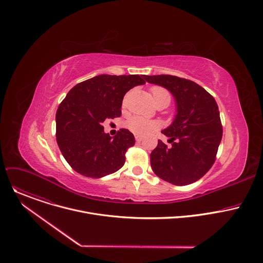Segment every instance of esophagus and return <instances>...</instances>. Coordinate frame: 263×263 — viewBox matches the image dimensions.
<instances>
[{"instance_id": "obj_1", "label": "esophagus", "mask_w": 263, "mask_h": 263, "mask_svg": "<svg viewBox=\"0 0 263 263\" xmlns=\"http://www.w3.org/2000/svg\"><path fill=\"white\" fill-rule=\"evenodd\" d=\"M135 139H136V141H141L142 140V136H140L138 134H135Z\"/></svg>"}]
</instances>
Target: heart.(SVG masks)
<instances>
[{
	"mask_svg": "<svg viewBox=\"0 0 263 263\" xmlns=\"http://www.w3.org/2000/svg\"><path fill=\"white\" fill-rule=\"evenodd\" d=\"M151 95H152V99L154 104L157 103L158 101L161 100H170L171 101V97L170 93L166 89H164L163 87L160 86H154L151 88ZM128 97L125 98L123 105H126ZM125 127L127 129H129L131 132L135 133V134H139V135H144L146 133H149L154 131L157 127L158 124L154 121H149L146 119H143L141 117H132L130 118L126 123H125Z\"/></svg>",
	"mask_w": 263,
	"mask_h": 263,
	"instance_id": "b5f03b06",
	"label": "heart"
}]
</instances>
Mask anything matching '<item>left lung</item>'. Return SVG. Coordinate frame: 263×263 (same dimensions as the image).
<instances>
[{"label":"left lung","instance_id":"8db88e82","mask_svg":"<svg viewBox=\"0 0 263 263\" xmlns=\"http://www.w3.org/2000/svg\"><path fill=\"white\" fill-rule=\"evenodd\" d=\"M148 83L163 86L176 100L177 115L162 133L173 142L158 140L151 166L162 180L182 186L201 179L213 165L222 136L214 98L194 81L171 74L144 76Z\"/></svg>","mask_w":263,"mask_h":263}]
</instances>
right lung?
<instances>
[{
  "instance_id": "add662e5",
  "label": "right lung",
  "mask_w": 263,
  "mask_h": 263,
  "mask_svg": "<svg viewBox=\"0 0 263 263\" xmlns=\"http://www.w3.org/2000/svg\"><path fill=\"white\" fill-rule=\"evenodd\" d=\"M144 74H99L73 86L56 112V140L60 151L77 173L102 178L119 171L134 135L121 129L112 138L104 132L107 119L120 118L127 91L145 83Z\"/></svg>"
}]
</instances>
